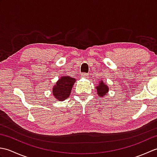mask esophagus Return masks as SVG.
Returning a JSON list of instances; mask_svg holds the SVG:
<instances>
[{
	"instance_id": "34e87169",
	"label": "esophagus",
	"mask_w": 157,
	"mask_h": 157,
	"mask_svg": "<svg viewBox=\"0 0 157 157\" xmlns=\"http://www.w3.org/2000/svg\"><path fill=\"white\" fill-rule=\"evenodd\" d=\"M89 75L88 74H87V73H82V74L81 75V78H88Z\"/></svg>"
}]
</instances>
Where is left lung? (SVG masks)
<instances>
[{
    "label": "left lung",
    "mask_w": 157,
    "mask_h": 157,
    "mask_svg": "<svg viewBox=\"0 0 157 157\" xmlns=\"http://www.w3.org/2000/svg\"><path fill=\"white\" fill-rule=\"evenodd\" d=\"M96 89L97 90V94L98 96L101 98H104L105 96L107 94V93L109 90V86L107 84H105V82H103V80L101 79L99 81V84L96 86Z\"/></svg>",
    "instance_id": "left-lung-1"
}]
</instances>
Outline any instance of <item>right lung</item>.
<instances>
[{
	"mask_svg": "<svg viewBox=\"0 0 157 157\" xmlns=\"http://www.w3.org/2000/svg\"><path fill=\"white\" fill-rule=\"evenodd\" d=\"M76 79L69 76H61L52 88V94L58 101H63L67 98Z\"/></svg>",
	"mask_w": 157,
	"mask_h": 157,
	"instance_id": "right-lung-1",
	"label": "right lung"
}]
</instances>
